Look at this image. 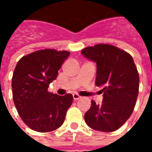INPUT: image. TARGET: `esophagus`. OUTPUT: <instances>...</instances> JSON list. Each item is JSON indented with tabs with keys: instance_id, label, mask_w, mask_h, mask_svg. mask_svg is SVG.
Here are the masks:
<instances>
[{
	"instance_id": "34e87169",
	"label": "esophagus",
	"mask_w": 152,
	"mask_h": 152,
	"mask_svg": "<svg viewBox=\"0 0 152 152\" xmlns=\"http://www.w3.org/2000/svg\"><path fill=\"white\" fill-rule=\"evenodd\" d=\"M73 100H79L81 98V96H79V94H77V93H74L73 94Z\"/></svg>"
}]
</instances>
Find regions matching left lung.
<instances>
[{
	"instance_id": "left-lung-1",
	"label": "left lung",
	"mask_w": 152,
	"mask_h": 152,
	"mask_svg": "<svg viewBox=\"0 0 152 152\" xmlns=\"http://www.w3.org/2000/svg\"><path fill=\"white\" fill-rule=\"evenodd\" d=\"M81 53L96 62V86L102 87V103L91 101L85 114L86 124L98 131L118 129L129 118L139 94V73L130 54L113 45L88 46Z\"/></svg>"
}]
</instances>
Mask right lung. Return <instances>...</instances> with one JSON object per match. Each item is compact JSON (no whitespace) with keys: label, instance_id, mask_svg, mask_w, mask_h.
<instances>
[{"label":"right lung","instance_id":"right-lung-1","mask_svg":"<svg viewBox=\"0 0 152 152\" xmlns=\"http://www.w3.org/2000/svg\"><path fill=\"white\" fill-rule=\"evenodd\" d=\"M70 52L44 49L23 56L12 79V97L23 123L37 132L56 130L63 124L73 96H57L48 91L58 70Z\"/></svg>","mask_w":152,"mask_h":152}]
</instances>
